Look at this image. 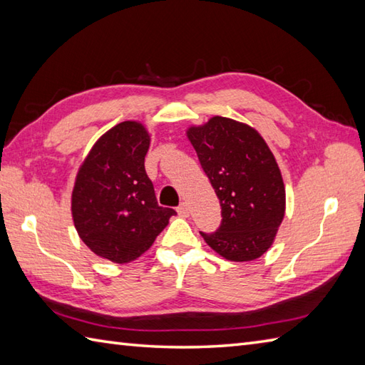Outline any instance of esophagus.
Returning a JSON list of instances; mask_svg holds the SVG:
<instances>
[{
    "instance_id": "obj_1",
    "label": "esophagus",
    "mask_w": 365,
    "mask_h": 365,
    "mask_svg": "<svg viewBox=\"0 0 365 365\" xmlns=\"http://www.w3.org/2000/svg\"><path fill=\"white\" fill-rule=\"evenodd\" d=\"M177 213H178V216H182V218H188V216H190V208H188L187 202H182L180 205L177 207Z\"/></svg>"
}]
</instances>
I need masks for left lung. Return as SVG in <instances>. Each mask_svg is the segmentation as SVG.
I'll use <instances>...</instances> for the list:
<instances>
[{"label": "left lung", "mask_w": 365, "mask_h": 365, "mask_svg": "<svg viewBox=\"0 0 365 365\" xmlns=\"http://www.w3.org/2000/svg\"><path fill=\"white\" fill-rule=\"evenodd\" d=\"M187 136L221 204L220 229L200 235L224 259H259L285 215V187L273 152L257 130L221 115L191 125Z\"/></svg>", "instance_id": "obj_1"}]
</instances>
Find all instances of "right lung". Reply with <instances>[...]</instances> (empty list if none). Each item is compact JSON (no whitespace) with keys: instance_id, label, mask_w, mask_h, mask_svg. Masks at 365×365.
<instances>
[{"instance_id":"right-lung-1","label":"right lung","mask_w":365,"mask_h":365,"mask_svg":"<svg viewBox=\"0 0 365 365\" xmlns=\"http://www.w3.org/2000/svg\"><path fill=\"white\" fill-rule=\"evenodd\" d=\"M150 135L141 122L125 120L92 145L75 178L72 218L83 243L114 263L136 260L175 215L160 207L145 174Z\"/></svg>"}]
</instances>
